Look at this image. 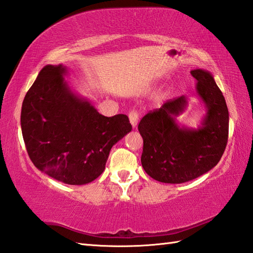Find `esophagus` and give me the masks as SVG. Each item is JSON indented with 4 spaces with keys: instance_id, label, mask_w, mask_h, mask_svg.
Listing matches in <instances>:
<instances>
[{
    "instance_id": "34e87169",
    "label": "esophagus",
    "mask_w": 253,
    "mask_h": 253,
    "mask_svg": "<svg viewBox=\"0 0 253 253\" xmlns=\"http://www.w3.org/2000/svg\"><path fill=\"white\" fill-rule=\"evenodd\" d=\"M128 119H130L133 128H135L137 126V122H138V112L136 110L130 111V114H128Z\"/></svg>"
}]
</instances>
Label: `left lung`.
I'll use <instances>...</instances> for the list:
<instances>
[{"label":"left lung","mask_w":253,"mask_h":253,"mask_svg":"<svg viewBox=\"0 0 253 253\" xmlns=\"http://www.w3.org/2000/svg\"><path fill=\"white\" fill-rule=\"evenodd\" d=\"M190 74L197 80L196 95L206 107L197 128L176 120L188 105L184 95L144 116L138 125L144 142L142 166L158 182L181 184L199 177L217 165L226 147L229 118L225 98L209 71L194 69Z\"/></svg>","instance_id":"obj_1"}]
</instances>
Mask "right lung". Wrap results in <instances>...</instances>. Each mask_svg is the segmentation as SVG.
Masks as SVG:
<instances>
[{
    "label": "right lung",
    "instance_id": "add662e5",
    "mask_svg": "<svg viewBox=\"0 0 253 253\" xmlns=\"http://www.w3.org/2000/svg\"><path fill=\"white\" fill-rule=\"evenodd\" d=\"M64 65H46L21 107L22 137L39 170L59 182L84 185L105 170L110 149L132 126L126 115L105 117L75 93Z\"/></svg>",
    "mask_w": 253,
    "mask_h": 253
}]
</instances>
